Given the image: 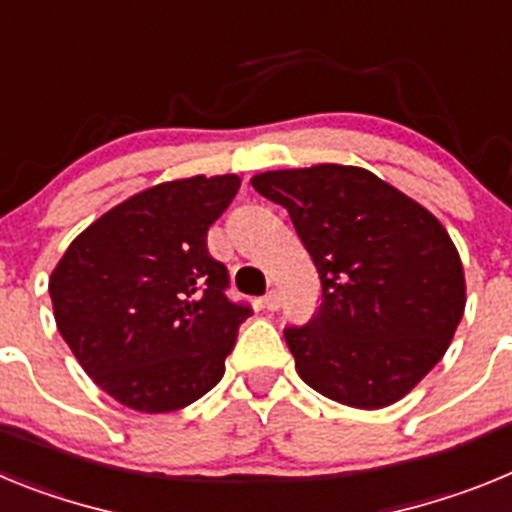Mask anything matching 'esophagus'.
I'll return each mask as SVG.
<instances>
[{
  "instance_id": "34e87169",
  "label": "esophagus",
  "mask_w": 512,
  "mask_h": 512,
  "mask_svg": "<svg viewBox=\"0 0 512 512\" xmlns=\"http://www.w3.org/2000/svg\"><path fill=\"white\" fill-rule=\"evenodd\" d=\"M261 307H264L266 312L279 310V295H277V292H269V295H266L264 300H261Z\"/></svg>"
}]
</instances>
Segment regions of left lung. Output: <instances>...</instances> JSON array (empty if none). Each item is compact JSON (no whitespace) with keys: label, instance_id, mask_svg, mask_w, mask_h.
<instances>
[{"label":"left lung","instance_id":"left-lung-1","mask_svg":"<svg viewBox=\"0 0 512 512\" xmlns=\"http://www.w3.org/2000/svg\"><path fill=\"white\" fill-rule=\"evenodd\" d=\"M320 279V307L284 330L312 390L348 408L395 405L443 359L467 305L464 266L438 217L359 166L264 171Z\"/></svg>","mask_w":512,"mask_h":512}]
</instances>
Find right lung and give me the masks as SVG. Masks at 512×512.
Listing matches in <instances>:
<instances>
[{
	"label": "right lung",
	"instance_id": "obj_1",
	"mask_svg": "<svg viewBox=\"0 0 512 512\" xmlns=\"http://www.w3.org/2000/svg\"><path fill=\"white\" fill-rule=\"evenodd\" d=\"M238 187L235 174H197L143 189L81 230L53 269L63 341L125 408L182 410L223 379L251 310L225 297L207 228Z\"/></svg>",
	"mask_w": 512,
	"mask_h": 512
}]
</instances>
